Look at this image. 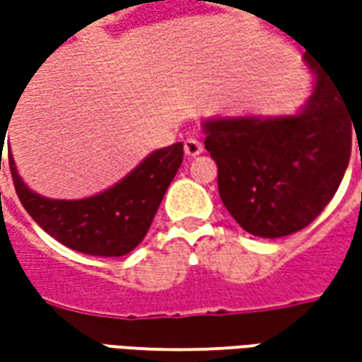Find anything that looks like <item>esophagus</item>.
Returning <instances> with one entry per match:
<instances>
[{"mask_svg": "<svg viewBox=\"0 0 362 362\" xmlns=\"http://www.w3.org/2000/svg\"><path fill=\"white\" fill-rule=\"evenodd\" d=\"M183 148H185V155L187 157H197V155H202L203 153V143L199 139H187L185 143H183Z\"/></svg>", "mask_w": 362, "mask_h": 362, "instance_id": "34e87169", "label": "esophagus"}]
</instances>
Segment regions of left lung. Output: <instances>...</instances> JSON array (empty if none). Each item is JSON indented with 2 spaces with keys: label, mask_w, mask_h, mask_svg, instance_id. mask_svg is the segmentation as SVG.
I'll return each mask as SVG.
<instances>
[{
  "label": "left lung",
  "mask_w": 362,
  "mask_h": 362,
  "mask_svg": "<svg viewBox=\"0 0 362 362\" xmlns=\"http://www.w3.org/2000/svg\"><path fill=\"white\" fill-rule=\"evenodd\" d=\"M313 96L294 117L205 120L219 197L243 230L284 238L313 223L334 197L362 122V90L313 56Z\"/></svg>",
  "instance_id": "left-lung-1"
}]
</instances>
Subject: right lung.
Masks as SVG:
<instances>
[{"instance_id":"add662e5","label":"right lung","mask_w":362,"mask_h":362,"mask_svg":"<svg viewBox=\"0 0 362 362\" xmlns=\"http://www.w3.org/2000/svg\"><path fill=\"white\" fill-rule=\"evenodd\" d=\"M6 131H0L4 143ZM0 145V169H1ZM13 187L25 211L42 230L64 245L88 256L119 257L143 242L153 217L183 160V143L151 153L115 187L86 199H48L21 181L7 151Z\"/></svg>"}]
</instances>
